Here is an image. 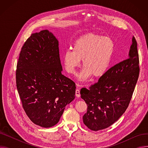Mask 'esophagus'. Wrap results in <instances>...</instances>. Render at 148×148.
<instances>
[{
    "mask_svg": "<svg viewBox=\"0 0 148 148\" xmlns=\"http://www.w3.org/2000/svg\"><path fill=\"white\" fill-rule=\"evenodd\" d=\"M75 95L77 97H80V90L79 89H77L75 90Z\"/></svg>",
    "mask_w": 148,
    "mask_h": 148,
    "instance_id": "obj_1",
    "label": "esophagus"
}]
</instances>
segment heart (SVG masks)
I'll return each instance as SVG.
<instances>
[{"label":"heart","instance_id":"obj_1","mask_svg":"<svg viewBox=\"0 0 148 148\" xmlns=\"http://www.w3.org/2000/svg\"><path fill=\"white\" fill-rule=\"evenodd\" d=\"M114 50L115 44L111 38L95 33L85 34L75 41L73 50L64 53V65L68 73L74 74L83 60L84 68L79 75L80 80H86L92 75L102 77L110 66Z\"/></svg>","mask_w":148,"mask_h":148}]
</instances>
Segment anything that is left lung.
<instances>
[{
	"label": "left lung",
	"instance_id": "left-lung-1",
	"mask_svg": "<svg viewBox=\"0 0 148 148\" xmlns=\"http://www.w3.org/2000/svg\"><path fill=\"white\" fill-rule=\"evenodd\" d=\"M132 41L128 59L110 68L89 89L83 88L80 91L81 98L88 106L83 122L92 131L109 127L128 107L140 72L134 37Z\"/></svg>",
	"mask_w": 148,
	"mask_h": 148
}]
</instances>
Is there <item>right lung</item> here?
<instances>
[{
  "mask_svg": "<svg viewBox=\"0 0 148 148\" xmlns=\"http://www.w3.org/2000/svg\"><path fill=\"white\" fill-rule=\"evenodd\" d=\"M62 71L56 37L48 30L31 34L21 48L15 75L23 109L37 125H55L75 98V84Z\"/></svg>",
  "mask_w": 148,
  "mask_h": 148,
  "instance_id": "obj_1",
  "label": "right lung"
}]
</instances>
